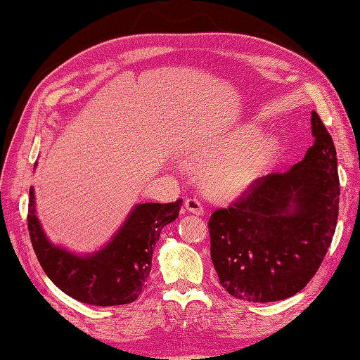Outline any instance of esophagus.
I'll return each instance as SVG.
<instances>
[{"mask_svg": "<svg viewBox=\"0 0 360 360\" xmlns=\"http://www.w3.org/2000/svg\"><path fill=\"white\" fill-rule=\"evenodd\" d=\"M184 207H186V210L193 213V214H202L204 210H202V204L201 201L197 198V197H189L184 200Z\"/></svg>", "mask_w": 360, "mask_h": 360, "instance_id": "esophagus-1", "label": "esophagus"}]
</instances>
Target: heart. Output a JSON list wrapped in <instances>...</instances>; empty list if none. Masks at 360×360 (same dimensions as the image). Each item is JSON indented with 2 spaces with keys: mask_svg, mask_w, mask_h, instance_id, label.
<instances>
[{
  "mask_svg": "<svg viewBox=\"0 0 360 360\" xmlns=\"http://www.w3.org/2000/svg\"><path fill=\"white\" fill-rule=\"evenodd\" d=\"M255 135L254 127H242L221 143L201 148L195 156L202 163L213 162L205 174V189L213 197L231 200L245 193L275 160L279 141L263 136L249 146Z\"/></svg>",
  "mask_w": 360,
  "mask_h": 360,
  "instance_id": "heart-1",
  "label": "heart"
}]
</instances>
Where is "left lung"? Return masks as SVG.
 Wrapping results in <instances>:
<instances>
[{
	"mask_svg": "<svg viewBox=\"0 0 360 360\" xmlns=\"http://www.w3.org/2000/svg\"><path fill=\"white\" fill-rule=\"evenodd\" d=\"M314 146L285 172L257 179L209 219L210 257L221 285L248 302L294 296L317 274L340 210L333 139L312 111Z\"/></svg>",
	"mask_w": 360,
	"mask_h": 360,
	"instance_id": "8db88e82",
	"label": "left lung"
}]
</instances>
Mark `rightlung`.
<instances>
[{
	"label": "right lung",
	"instance_id": "obj_1",
	"mask_svg": "<svg viewBox=\"0 0 360 360\" xmlns=\"http://www.w3.org/2000/svg\"><path fill=\"white\" fill-rule=\"evenodd\" d=\"M181 201L135 205L111 243L93 255L76 257L48 242L36 216L34 192L30 189L31 245L48 278L68 296L96 307L126 304L147 287L153 248L162 228L179 217Z\"/></svg>",
	"mask_w": 360,
	"mask_h": 360
}]
</instances>
